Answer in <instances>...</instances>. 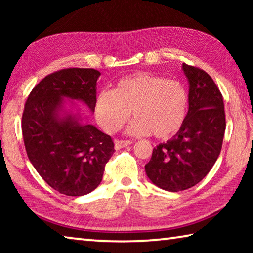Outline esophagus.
<instances>
[{"label": "esophagus", "instance_id": "obj_1", "mask_svg": "<svg viewBox=\"0 0 253 253\" xmlns=\"http://www.w3.org/2000/svg\"><path fill=\"white\" fill-rule=\"evenodd\" d=\"M132 142L131 140H119V139H117L116 142H115V148L116 149H121V148H124V147H126L127 145H130Z\"/></svg>", "mask_w": 253, "mask_h": 253}]
</instances>
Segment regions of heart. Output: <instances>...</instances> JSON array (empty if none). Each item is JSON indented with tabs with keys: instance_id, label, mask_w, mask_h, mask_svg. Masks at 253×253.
Segmentation results:
<instances>
[{
	"instance_id": "b5f03b06",
	"label": "heart",
	"mask_w": 253,
	"mask_h": 253,
	"mask_svg": "<svg viewBox=\"0 0 253 253\" xmlns=\"http://www.w3.org/2000/svg\"><path fill=\"white\" fill-rule=\"evenodd\" d=\"M131 115L128 134L173 136L182 127L187 111V92L175 79L138 72L119 79L113 90H102L95 100L97 123L109 134L118 131Z\"/></svg>"
}]
</instances>
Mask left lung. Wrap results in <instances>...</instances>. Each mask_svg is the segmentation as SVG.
Returning a JSON list of instances; mask_svg holds the SVG:
<instances>
[{"mask_svg": "<svg viewBox=\"0 0 253 253\" xmlns=\"http://www.w3.org/2000/svg\"><path fill=\"white\" fill-rule=\"evenodd\" d=\"M190 84L188 111L177 134L153 149L145 170L165 191L179 192L207 176L220 155L225 131L223 97L213 79L198 67L183 63Z\"/></svg>", "mask_w": 253, "mask_h": 253, "instance_id": "1", "label": "left lung"}]
</instances>
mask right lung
I'll return each mask as SVG.
<instances>
[{
    "label": "right lung",
    "mask_w": 253,
    "mask_h": 253,
    "mask_svg": "<svg viewBox=\"0 0 253 253\" xmlns=\"http://www.w3.org/2000/svg\"><path fill=\"white\" fill-rule=\"evenodd\" d=\"M100 72L67 68L44 77L30 92L22 115L23 142L34 169L59 193L81 196L99 185L115 152L111 137L77 115L61 118L62 97L84 102L95 110Z\"/></svg>",
    "instance_id": "add662e5"
}]
</instances>
